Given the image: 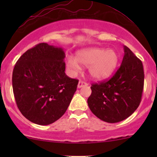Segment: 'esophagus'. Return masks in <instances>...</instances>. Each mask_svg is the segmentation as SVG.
I'll list each match as a JSON object with an SVG mask.
<instances>
[{
  "mask_svg": "<svg viewBox=\"0 0 157 157\" xmlns=\"http://www.w3.org/2000/svg\"><path fill=\"white\" fill-rule=\"evenodd\" d=\"M87 83H86V82H84V81H82V80H80L78 82V85H77V88L78 89H80V88H82V86H87Z\"/></svg>",
  "mask_w": 157,
  "mask_h": 157,
  "instance_id": "34e87169",
  "label": "esophagus"
}]
</instances>
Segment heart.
I'll use <instances>...</instances> for the list:
<instances>
[{
    "mask_svg": "<svg viewBox=\"0 0 157 157\" xmlns=\"http://www.w3.org/2000/svg\"><path fill=\"white\" fill-rule=\"evenodd\" d=\"M119 56L114 50L105 48L91 47L80 50L77 53L76 58L68 57L66 66L71 74L80 70V66L88 67L91 78L102 80L112 75L118 64Z\"/></svg>",
    "mask_w": 157,
    "mask_h": 157,
    "instance_id": "obj_1",
    "label": "heart"
}]
</instances>
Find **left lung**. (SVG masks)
<instances>
[{
	"mask_svg": "<svg viewBox=\"0 0 157 157\" xmlns=\"http://www.w3.org/2000/svg\"><path fill=\"white\" fill-rule=\"evenodd\" d=\"M121 66L109 80L91 85L87 102L94 114L102 121L115 123L125 120L141 102L144 86L142 61L124 46Z\"/></svg>",
	"mask_w": 157,
	"mask_h": 157,
	"instance_id": "left-lung-1",
	"label": "left lung"
}]
</instances>
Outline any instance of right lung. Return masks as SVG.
I'll use <instances>...</instances> for the list:
<instances>
[{"instance_id": "1", "label": "right lung", "mask_w": 157, "mask_h": 157, "mask_svg": "<svg viewBox=\"0 0 157 157\" xmlns=\"http://www.w3.org/2000/svg\"><path fill=\"white\" fill-rule=\"evenodd\" d=\"M65 52L46 43L27 50L16 63L12 88L17 108L27 120L47 125L67 110L78 80L65 73Z\"/></svg>"}]
</instances>
